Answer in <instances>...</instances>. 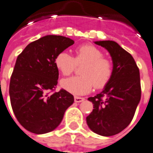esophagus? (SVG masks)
Listing matches in <instances>:
<instances>
[{
    "label": "esophagus",
    "instance_id": "34e87169",
    "mask_svg": "<svg viewBox=\"0 0 153 153\" xmlns=\"http://www.w3.org/2000/svg\"><path fill=\"white\" fill-rule=\"evenodd\" d=\"M84 98L79 97V96H74V102H81L82 101H84Z\"/></svg>",
    "mask_w": 153,
    "mask_h": 153
}]
</instances>
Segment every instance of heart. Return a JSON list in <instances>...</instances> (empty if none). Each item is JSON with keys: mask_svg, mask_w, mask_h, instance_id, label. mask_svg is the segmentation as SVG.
<instances>
[{"mask_svg": "<svg viewBox=\"0 0 153 153\" xmlns=\"http://www.w3.org/2000/svg\"><path fill=\"white\" fill-rule=\"evenodd\" d=\"M102 56L100 49L90 44L77 47L74 58L66 51L60 52L54 63L63 75H70L77 65L84 64L81 70L82 75L63 79L62 88L74 95H82L89 93L94 85L96 88L105 87L112 75L113 66L110 59Z\"/></svg>", "mask_w": 153, "mask_h": 153, "instance_id": "obj_1", "label": "heart"}]
</instances>
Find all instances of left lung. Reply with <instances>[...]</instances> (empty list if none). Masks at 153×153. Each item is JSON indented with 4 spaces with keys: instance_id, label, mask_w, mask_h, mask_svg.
Returning <instances> with one entry per match:
<instances>
[{
    "instance_id": "1",
    "label": "left lung",
    "mask_w": 153,
    "mask_h": 153,
    "mask_svg": "<svg viewBox=\"0 0 153 153\" xmlns=\"http://www.w3.org/2000/svg\"><path fill=\"white\" fill-rule=\"evenodd\" d=\"M110 53L113 62L111 79L102 92L88 98L93 111L87 117L90 129L102 136L120 133L133 119L141 97L140 71L133 57L113 41L95 42Z\"/></svg>"
}]
</instances>
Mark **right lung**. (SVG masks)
I'll use <instances>...</instances> for the list:
<instances>
[{
  "instance_id": "add662e5",
  "label": "right lung",
  "mask_w": 153,
  "mask_h": 153,
  "mask_svg": "<svg viewBox=\"0 0 153 153\" xmlns=\"http://www.w3.org/2000/svg\"><path fill=\"white\" fill-rule=\"evenodd\" d=\"M74 43L59 35H46L29 45L20 53L9 83V96L15 116L30 132L52 131L62 120L74 102V96L58 84L56 56Z\"/></svg>"
}]
</instances>
